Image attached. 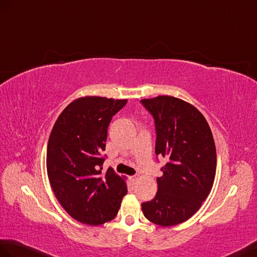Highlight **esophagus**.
<instances>
[{
    "label": "esophagus",
    "mask_w": 257,
    "mask_h": 257,
    "mask_svg": "<svg viewBox=\"0 0 257 257\" xmlns=\"http://www.w3.org/2000/svg\"><path fill=\"white\" fill-rule=\"evenodd\" d=\"M130 181L133 183H136L137 181H138V176H131L130 177Z\"/></svg>",
    "instance_id": "34e87169"
}]
</instances>
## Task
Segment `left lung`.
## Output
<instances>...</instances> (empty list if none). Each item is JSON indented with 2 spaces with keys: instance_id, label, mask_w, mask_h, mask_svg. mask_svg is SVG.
Segmentation results:
<instances>
[{
  "instance_id": "obj_1",
  "label": "left lung",
  "mask_w": 257,
  "mask_h": 257,
  "mask_svg": "<svg viewBox=\"0 0 257 257\" xmlns=\"http://www.w3.org/2000/svg\"><path fill=\"white\" fill-rule=\"evenodd\" d=\"M154 118L156 154L168 161L158 177V193L141 205L151 222L172 226L199 209L212 188L217 153L209 124L192 104L173 96L141 99Z\"/></svg>"
}]
</instances>
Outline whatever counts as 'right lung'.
<instances>
[{
    "label": "right lung",
    "mask_w": 257,
    "mask_h": 257,
    "mask_svg": "<svg viewBox=\"0 0 257 257\" xmlns=\"http://www.w3.org/2000/svg\"><path fill=\"white\" fill-rule=\"evenodd\" d=\"M127 99L80 97L58 117L47 147V173L58 201L71 217L88 225L117 216L127 194L124 177L103 170L107 129Z\"/></svg>",
    "instance_id": "obj_1"
}]
</instances>
